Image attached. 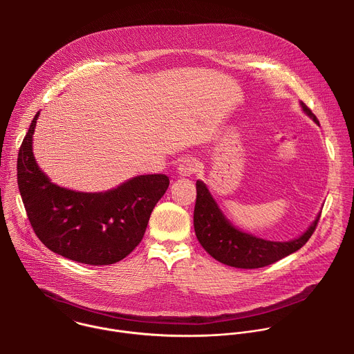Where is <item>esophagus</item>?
I'll list each match as a JSON object with an SVG mask.
<instances>
[{
    "label": "esophagus",
    "mask_w": 354,
    "mask_h": 354,
    "mask_svg": "<svg viewBox=\"0 0 354 354\" xmlns=\"http://www.w3.org/2000/svg\"><path fill=\"white\" fill-rule=\"evenodd\" d=\"M198 171V162L193 158H186L183 160L179 167H178V175L182 178L192 176L194 172Z\"/></svg>",
    "instance_id": "34e87169"
}]
</instances>
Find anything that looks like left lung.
Listing matches in <instances>:
<instances>
[{
	"instance_id": "1",
	"label": "left lung",
	"mask_w": 354,
	"mask_h": 354,
	"mask_svg": "<svg viewBox=\"0 0 354 354\" xmlns=\"http://www.w3.org/2000/svg\"><path fill=\"white\" fill-rule=\"evenodd\" d=\"M299 106L302 112L319 126L318 119L306 104L299 102ZM196 189L197 197L193 214L196 236L209 255L232 268H263L294 254L311 238L321 217L319 212L310 227L294 239L281 242L263 239L235 227L220 209L203 180L196 182Z\"/></svg>"
}]
</instances>
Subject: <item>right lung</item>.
<instances>
[{"label":"right lung","mask_w":354,"mask_h":354,"mask_svg":"<svg viewBox=\"0 0 354 354\" xmlns=\"http://www.w3.org/2000/svg\"><path fill=\"white\" fill-rule=\"evenodd\" d=\"M35 115L18 154V187L37 238L70 261L102 266L124 259L141 242L149 216L169 186L167 175H138L105 192L59 186L33 154Z\"/></svg>","instance_id":"obj_1"}]
</instances>
